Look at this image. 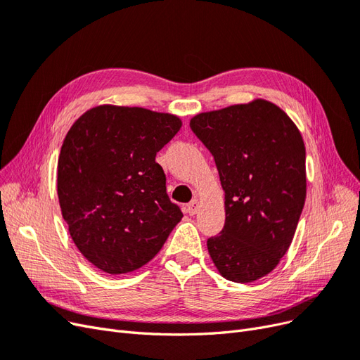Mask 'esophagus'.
<instances>
[{
    "label": "esophagus",
    "instance_id": "1",
    "mask_svg": "<svg viewBox=\"0 0 360 360\" xmlns=\"http://www.w3.org/2000/svg\"><path fill=\"white\" fill-rule=\"evenodd\" d=\"M198 207H200L198 200H192V201L188 204V213H189V214H195V213L198 212Z\"/></svg>",
    "mask_w": 360,
    "mask_h": 360
}]
</instances>
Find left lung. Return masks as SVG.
<instances>
[{
  "instance_id": "left-lung-1",
  "label": "left lung",
  "mask_w": 360,
  "mask_h": 360,
  "mask_svg": "<svg viewBox=\"0 0 360 360\" xmlns=\"http://www.w3.org/2000/svg\"><path fill=\"white\" fill-rule=\"evenodd\" d=\"M189 126L225 191V225L207 240L213 263L228 281L263 278L288 250L307 198L299 129L263 99L198 114Z\"/></svg>"
}]
</instances>
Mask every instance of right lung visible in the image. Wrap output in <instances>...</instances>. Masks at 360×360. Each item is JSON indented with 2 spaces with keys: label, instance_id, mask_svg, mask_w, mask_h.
<instances>
[{
  "label": "right lung",
  "instance_id": "obj_1",
  "mask_svg": "<svg viewBox=\"0 0 360 360\" xmlns=\"http://www.w3.org/2000/svg\"><path fill=\"white\" fill-rule=\"evenodd\" d=\"M180 127L176 115L103 105L81 115L64 138L61 213L76 248L97 269L122 275L143 267L180 222L156 162Z\"/></svg>",
  "mask_w": 360,
  "mask_h": 360
}]
</instances>
